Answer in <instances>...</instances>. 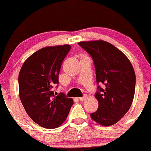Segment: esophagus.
Listing matches in <instances>:
<instances>
[{
    "label": "esophagus",
    "instance_id": "1",
    "mask_svg": "<svg viewBox=\"0 0 151 151\" xmlns=\"http://www.w3.org/2000/svg\"><path fill=\"white\" fill-rule=\"evenodd\" d=\"M86 97H87V95H86V94H84V95H83V97H79V99H80L81 101H83V100H84V99H86Z\"/></svg>",
    "mask_w": 151,
    "mask_h": 151
}]
</instances>
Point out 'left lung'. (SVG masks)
Wrapping results in <instances>:
<instances>
[{"label":"left lung","instance_id":"1","mask_svg":"<svg viewBox=\"0 0 151 151\" xmlns=\"http://www.w3.org/2000/svg\"><path fill=\"white\" fill-rule=\"evenodd\" d=\"M90 54L95 67L99 102L91 119L102 126H111L124 117L131 107L135 91L134 70L129 59L113 45L104 41L79 42ZM99 84H103L101 87Z\"/></svg>","mask_w":151,"mask_h":151}]
</instances>
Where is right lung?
<instances>
[{
    "label": "right lung",
    "instance_id": "obj_1",
    "mask_svg": "<svg viewBox=\"0 0 151 151\" xmlns=\"http://www.w3.org/2000/svg\"><path fill=\"white\" fill-rule=\"evenodd\" d=\"M70 45L45 47L26 60L19 74V97L24 110L34 122L46 129H54L65 122L73 105L64 93L55 95L59 73Z\"/></svg>",
    "mask_w": 151,
    "mask_h": 151
}]
</instances>
